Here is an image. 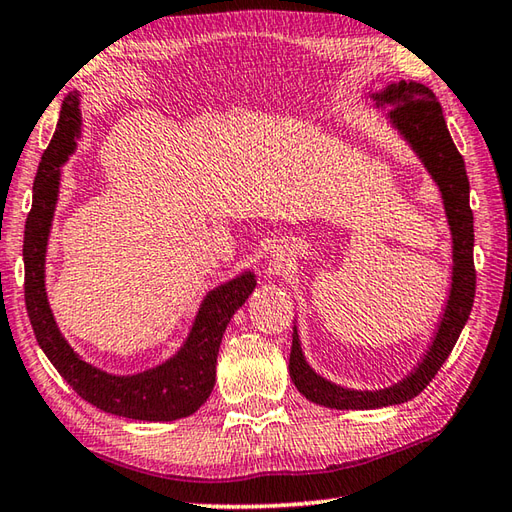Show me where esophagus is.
Listing matches in <instances>:
<instances>
[{"label": "esophagus", "mask_w": 512, "mask_h": 512, "mask_svg": "<svg viewBox=\"0 0 512 512\" xmlns=\"http://www.w3.org/2000/svg\"><path fill=\"white\" fill-rule=\"evenodd\" d=\"M291 256V247L289 243H280L274 247V260L276 263H283V260H287Z\"/></svg>", "instance_id": "obj_1"}]
</instances>
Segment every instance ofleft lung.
<instances>
[{"label": "left lung", "mask_w": 512, "mask_h": 512, "mask_svg": "<svg viewBox=\"0 0 512 512\" xmlns=\"http://www.w3.org/2000/svg\"><path fill=\"white\" fill-rule=\"evenodd\" d=\"M375 108L391 106L389 123L400 132V137L411 145V150L422 161L426 172L431 174L435 185L440 187L448 229L453 241V271L451 289L440 325L435 329L429 349L424 351L417 367L391 384L378 391H358L347 389L340 384L322 378L320 373L309 367L305 353L300 347L298 329L294 325V340H291L289 353V375L296 389L305 395L309 402L327 406L338 411H369L382 409V406L402 404L413 400L417 393L426 389L435 373L440 371L446 358L451 356L457 338L466 325L473 309L475 298V265H473V212L468 203V176L464 168L462 154L457 152L455 143L448 134L446 121L442 117V106L433 92L417 81L389 83L387 88L371 95Z\"/></svg>", "instance_id": "1"}]
</instances>
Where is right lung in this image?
<instances>
[{
	"label": "right lung",
	"mask_w": 512,
	"mask_h": 512,
	"mask_svg": "<svg viewBox=\"0 0 512 512\" xmlns=\"http://www.w3.org/2000/svg\"><path fill=\"white\" fill-rule=\"evenodd\" d=\"M81 134L79 92L61 103L57 130L33 183V207L24 232V298L41 351L72 389L97 409L145 422H172L192 415L210 398L216 382V356L229 320L256 289L254 271H243L214 287L198 307L183 347L161 364L134 375H112L83 360L70 347L52 316L46 296V252L55 216L61 165L75 152Z\"/></svg>",
	"instance_id": "1"
}]
</instances>
